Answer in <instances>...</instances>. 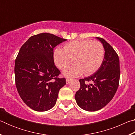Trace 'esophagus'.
Wrapping results in <instances>:
<instances>
[{
    "instance_id": "esophagus-1",
    "label": "esophagus",
    "mask_w": 135,
    "mask_h": 135,
    "mask_svg": "<svg viewBox=\"0 0 135 135\" xmlns=\"http://www.w3.org/2000/svg\"><path fill=\"white\" fill-rule=\"evenodd\" d=\"M71 81V79H66V83L67 84H68V83H70V82Z\"/></svg>"
}]
</instances>
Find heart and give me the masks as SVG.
I'll return each mask as SVG.
<instances>
[{
	"label": "heart",
	"mask_w": 135,
	"mask_h": 135,
	"mask_svg": "<svg viewBox=\"0 0 135 135\" xmlns=\"http://www.w3.org/2000/svg\"><path fill=\"white\" fill-rule=\"evenodd\" d=\"M104 55V47L98 41L75 40L66 43L64 49L56 48L54 60L57 67L64 69L74 59L76 64L66 68L63 74L67 77H76L83 73L88 76L97 71L103 62Z\"/></svg>",
	"instance_id": "heart-1"
}]
</instances>
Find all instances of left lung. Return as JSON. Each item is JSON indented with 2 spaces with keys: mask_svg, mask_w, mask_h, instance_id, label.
I'll use <instances>...</instances> for the list:
<instances>
[{
  "mask_svg": "<svg viewBox=\"0 0 135 135\" xmlns=\"http://www.w3.org/2000/svg\"><path fill=\"white\" fill-rule=\"evenodd\" d=\"M96 38L104 47L103 62L92 76L79 80L80 88L75 95L77 105L88 111L99 110L111 101L117 90L120 76V61L116 52L104 38ZM89 81L94 84L85 83Z\"/></svg>",
  "mask_w": 135,
  "mask_h": 135,
  "instance_id": "obj_1",
  "label": "left lung"
}]
</instances>
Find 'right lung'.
Masks as SVG:
<instances>
[{"label":"right lung","mask_w":135,"mask_h":135,"mask_svg":"<svg viewBox=\"0 0 135 135\" xmlns=\"http://www.w3.org/2000/svg\"><path fill=\"white\" fill-rule=\"evenodd\" d=\"M67 40L43 33L30 37L22 46L15 61V84L27 106L36 111H46L56 104L65 78L58 77L54 49Z\"/></svg>","instance_id":"right-lung-1"}]
</instances>
